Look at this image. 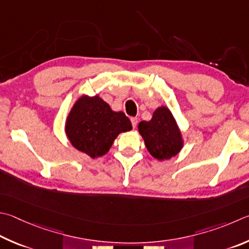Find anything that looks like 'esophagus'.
Wrapping results in <instances>:
<instances>
[{
    "mask_svg": "<svg viewBox=\"0 0 249 249\" xmlns=\"http://www.w3.org/2000/svg\"><path fill=\"white\" fill-rule=\"evenodd\" d=\"M130 121H132V125H133V127L135 128L137 126V123H138V119L137 117H132V119H130Z\"/></svg>",
    "mask_w": 249,
    "mask_h": 249,
    "instance_id": "34e87169",
    "label": "esophagus"
}]
</instances>
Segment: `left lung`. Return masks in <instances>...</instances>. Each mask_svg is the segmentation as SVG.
Returning <instances> with one entry per match:
<instances>
[{"mask_svg": "<svg viewBox=\"0 0 249 249\" xmlns=\"http://www.w3.org/2000/svg\"><path fill=\"white\" fill-rule=\"evenodd\" d=\"M138 132L150 155L160 161L175 157L183 148L182 134L166 107H158L150 121L140 122Z\"/></svg>", "mask_w": 249, "mask_h": 249, "instance_id": "1", "label": "left lung"}]
</instances>
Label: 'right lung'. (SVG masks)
Here are the masks:
<instances>
[{
  "label": "right lung",
  "instance_id": "right-lung-1",
  "mask_svg": "<svg viewBox=\"0 0 249 249\" xmlns=\"http://www.w3.org/2000/svg\"><path fill=\"white\" fill-rule=\"evenodd\" d=\"M130 129L128 117L121 111H112L99 96H81L65 124L66 136L73 147L92 159L106 155L119 134Z\"/></svg>",
  "mask_w": 249,
  "mask_h": 249
}]
</instances>
